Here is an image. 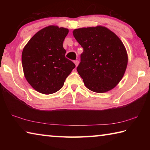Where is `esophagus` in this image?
I'll list each match as a JSON object with an SVG mask.
<instances>
[{
	"label": "esophagus",
	"mask_w": 150,
	"mask_h": 150,
	"mask_svg": "<svg viewBox=\"0 0 150 150\" xmlns=\"http://www.w3.org/2000/svg\"><path fill=\"white\" fill-rule=\"evenodd\" d=\"M74 63H75V64L76 67H77V66H78V65H79V61L78 60H75V62H74Z\"/></svg>",
	"instance_id": "obj_1"
}]
</instances>
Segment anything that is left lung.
Listing matches in <instances>:
<instances>
[{"label": "left lung", "mask_w": 150, "mask_h": 150, "mask_svg": "<svg viewBox=\"0 0 150 150\" xmlns=\"http://www.w3.org/2000/svg\"><path fill=\"white\" fill-rule=\"evenodd\" d=\"M73 34L83 48L77 70L86 87L98 93L115 88L128 64L126 48L120 38L101 26L75 29Z\"/></svg>", "instance_id": "obj_1"}]
</instances>
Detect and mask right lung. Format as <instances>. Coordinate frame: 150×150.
<instances>
[{
    "label": "right lung",
    "instance_id": "1",
    "mask_svg": "<svg viewBox=\"0 0 150 150\" xmlns=\"http://www.w3.org/2000/svg\"><path fill=\"white\" fill-rule=\"evenodd\" d=\"M69 30L49 26L38 32L22 54L26 79L39 93L50 95L63 87L75 65L67 59L63 43Z\"/></svg>",
    "mask_w": 150,
    "mask_h": 150
}]
</instances>
